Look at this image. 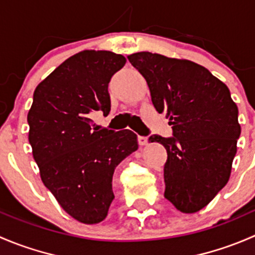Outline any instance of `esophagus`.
<instances>
[{"mask_svg": "<svg viewBox=\"0 0 255 255\" xmlns=\"http://www.w3.org/2000/svg\"><path fill=\"white\" fill-rule=\"evenodd\" d=\"M148 138L146 137H143V135H139V137H138V143H139V145H146V144H148Z\"/></svg>", "mask_w": 255, "mask_h": 255, "instance_id": "1", "label": "esophagus"}]
</instances>
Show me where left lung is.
Wrapping results in <instances>:
<instances>
[{
	"label": "left lung",
	"mask_w": 255,
	"mask_h": 255,
	"mask_svg": "<svg viewBox=\"0 0 255 255\" xmlns=\"http://www.w3.org/2000/svg\"><path fill=\"white\" fill-rule=\"evenodd\" d=\"M128 60L146 80L156 111L173 126V137H149L168 153L164 196L181 212H197L230 179L241 135L237 105L228 87L194 61L149 51Z\"/></svg>",
	"instance_id": "1"
}]
</instances>
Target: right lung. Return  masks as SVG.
<instances>
[{
	"instance_id": "right-lung-1",
	"label": "right lung",
	"mask_w": 255,
	"mask_h": 255,
	"mask_svg": "<svg viewBox=\"0 0 255 255\" xmlns=\"http://www.w3.org/2000/svg\"><path fill=\"white\" fill-rule=\"evenodd\" d=\"M125 64L112 51H80L38 85L28 112V139L43 184L86 225L106 218L116 166L138 149L132 130L91 128L92 112L111 111L109 84Z\"/></svg>"
}]
</instances>
